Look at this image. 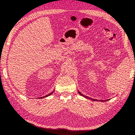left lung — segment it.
<instances>
[{
    "instance_id": "obj_1",
    "label": "left lung",
    "mask_w": 135,
    "mask_h": 135,
    "mask_svg": "<svg viewBox=\"0 0 135 135\" xmlns=\"http://www.w3.org/2000/svg\"><path fill=\"white\" fill-rule=\"evenodd\" d=\"M78 92L79 94H80V95H81V96H83V97H85V98H88V99H91V100H92V101H101V102H105V101H108V100H109V99H107V100H98V99H92V98H90L88 97L84 96V95L82 94L81 93V92H79V91H78Z\"/></svg>"
}]
</instances>
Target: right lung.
Segmentation results:
<instances>
[{"instance_id":"right-lung-1","label":"right lung","mask_w":135,"mask_h":135,"mask_svg":"<svg viewBox=\"0 0 135 135\" xmlns=\"http://www.w3.org/2000/svg\"><path fill=\"white\" fill-rule=\"evenodd\" d=\"M54 91H52V92H51V93H50V94H48V95H46V96H44V97H41V98H40H40H44V97H49V96H50V95H51L52 93H53V92H54Z\"/></svg>"}]
</instances>
